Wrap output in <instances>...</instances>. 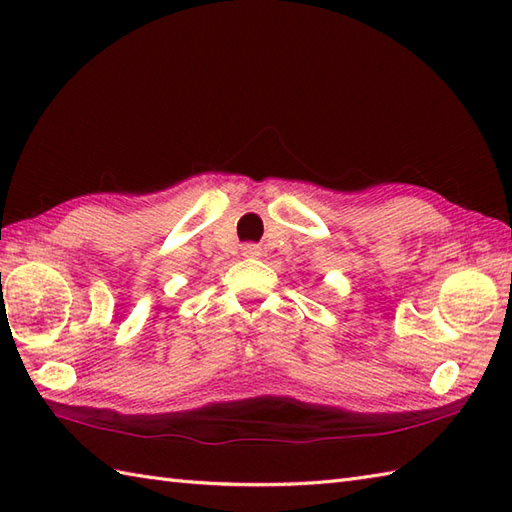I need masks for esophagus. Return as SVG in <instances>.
Here are the masks:
<instances>
[{
    "label": "esophagus",
    "instance_id": "obj_1",
    "mask_svg": "<svg viewBox=\"0 0 512 512\" xmlns=\"http://www.w3.org/2000/svg\"><path fill=\"white\" fill-rule=\"evenodd\" d=\"M242 255H244V257H250V259H257L259 255H262V248H259L257 244H246V246L242 248Z\"/></svg>",
    "mask_w": 512,
    "mask_h": 512
}]
</instances>
